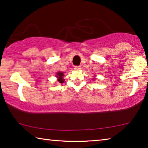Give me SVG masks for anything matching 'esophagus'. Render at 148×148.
<instances>
[{"label":"esophagus","instance_id":"obj_1","mask_svg":"<svg viewBox=\"0 0 148 148\" xmlns=\"http://www.w3.org/2000/svg\"><path fill=\"white\" fill-rule=\"evenodd\" d=\"M80 69H81V66H74V70H80Z\"/></svg>","mask_w":148,"mask_h":148}]
</instances>
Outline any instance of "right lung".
<instances>
[{"label": "right lung", "mask_w": 148, "mask_h": 148, "mask_svg": "<svg viewBox=\"0 0 148 148\" xmlns=\"http://www.w3.org/2000/svg\"><path fill=\"white\" fill-rule=\"evenodd\" d=\"M63 76H64L63 72H58V73H57V77L58 78V81L60 83H62V82H64V80L62 78Z\"/></svg>", "instance_id": "obj_1"}]
</instances>
